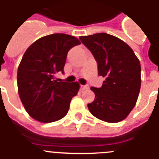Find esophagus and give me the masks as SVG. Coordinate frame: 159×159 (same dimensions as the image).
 Segmentation results:
<instances>
[{
  "label": "esophagus",
  "mask_w": 159,
  "mask_h": 159,
  "mask_svg": "<svg viewBox=\"0 0 159 159\" xmlns=\"http://www.w3.org/2000/svg\"><path fill=\"white\" fill-rule=\"evenodd\" d=\"M88 85H80V88L82 90H85V89H88Z\"/></svg>",
  "instance_id": "34e87169"
}]
</instances>
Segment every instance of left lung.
I'll list each match as a JSON object with an SVG mask.
<instances>
[{"mask_svg": "<svg viewBox=\"0 0 159 159\" xmlns=\"http://www.w3.org/2000/svg\"><path fill=\"white\" fill-rule=\"evenodd\" d=\"M98 64L102 86L91 87L94 100L87 104L91 114L110 123L127 117L137 101L141 86V67L133 50L118 38L106 33L81 36Z\"/></svg>", "mask_w": 159, "mask_h": 159, "instance_id": "obj_1", "label": "left lung"}]
</instances>
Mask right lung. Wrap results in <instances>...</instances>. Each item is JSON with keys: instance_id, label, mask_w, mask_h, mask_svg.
<instances>
[{"instance_id": "right-lung-1", "label": "right lung", "mask_w": 159, "mask_h": 159, "mask_svg": "<svg viewBox=\"0 0 159 159\" xmlns=\"http://www.w3.org/2000/svg\"><path fill=\"white\" fill-rule=\"evenodd\" d=\"M80 42L74 36L53 34L35 41L23 54L17 72L20 100L28 114L43 123L63 118L72 98L77 94V82H57L55 74L61 72L68 52Z\"/></svg>"}]
</instances>
